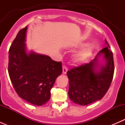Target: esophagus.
Instances as JSON below:
<instances>
[{
	"label": "esophagus",
	"mask_w": 125,
	"mask_h": 125,
	"mask_svg": "<svg viewBox=\"0 0 125 125\" xmlns=\"http://www.w3.org/2000/svg\"><path fill=\"white\" fill-rule=\"evenodd\" d=\"M67 71H68L67 67L65 66V65H63V74H66V73H67Z\"/></svg>",
	"instance_id": "34e87169"
}]
</instances>
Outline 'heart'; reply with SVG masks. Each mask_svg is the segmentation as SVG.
Returning <instances> with one entry per match:
<instances>
[{"mask_svg": "<svg viewBox=\"0 0 125 125\" xmlns=\"http://www.w3.org/2000/svg\"><path fill=\"white\" fill-rule=\"evenodd\" d=\"M85 43L81 44V46H84ZM93 53V47L90 45H88L80 51L74 54L73 56V60L74 63H80L83 62L91 56Z\"/></svg>", "mask_w": 125, "mask_h": 125, "instance_id": "obj_1", "label": "heart"}]
</instances>
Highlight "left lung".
I'll return each instance as SVG.
<instances>
[{
    "instance_id": "left-lung-1",
    "label": "left lung",
    "mask_w": 125,
    "mask_h": 125,
    "mask_svg": "<svg viewBox=\"0 0 125 125\" xmlns=\"http://www.w3.org/2000/svg\"><path fill=\"white\" fill-rule=\"evenodd\" d=\"M106 47L99 52L89 63L74 68L67 72L70 100L85 106L101 100L108 91L114 72L113 54L105 40ZM103 56L100 63L98 57Z\"/></svg>"
}]
</instances>
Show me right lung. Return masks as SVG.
Wrapping results in <instances>:
<instances>
[{"instance_id": "1", "label": "right lung", "mask_w": 125, "mask_h": 125, "mask_svg": "<svg viewBox=\"0 0 125 125\" xmlns=\"http://www.w3.org/2000/svg\"><path fill=\"white\" fill-rule=\"evenodd\" d=\"M27 26L19 31L9 50L8 73L17 94L26 102L42 106L50 99L51 88L62 73V63L50 56L28 51Z\"/></svg>"}]
</instances>
